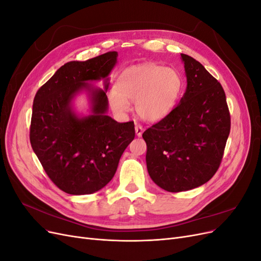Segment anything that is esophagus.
I'll return each instance as SVG.
<instances>
[{
  "label": "esophagus",
  "mask_w": 261,
  "mask_h": 261,
  "mask_svg": "<svg viewBox=\"0 0 261 261\" xmlns=\"http://www.w3.org/2000/svg\"><path fill=\"white\" fill-rule=\"evenodd\" d=\"M135 133H136V135H137L138 137H140L141 135H143V133H144V128L141 127L140 125H136V126H135Z\"/></svg>",
  "instance_id": "obj_1"
}]
</instances>
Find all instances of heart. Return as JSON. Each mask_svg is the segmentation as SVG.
<instances>
[{
	"label": "heart",
	"mask_w": 261,
	"mask_h": 261,
	"mask_svg": "<svg viewBox=\"0 0 261 261\" xmlns=\"http://www.w3.org/2000/svg\"><path fill=\"white\" fill-rule=\"evenodd\" d=\"M181 89L180 76L155 63H143L123 70L117 87L109 91L110 107L118 114L127 113L135 102L138 116L149 123L161 121L174 108Z\"/></svg>",
	"instance_id": "1"
}]
</instances>
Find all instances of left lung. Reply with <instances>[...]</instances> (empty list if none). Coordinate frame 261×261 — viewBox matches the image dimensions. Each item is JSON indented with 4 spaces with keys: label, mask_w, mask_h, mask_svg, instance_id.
Wrapping results in <instances>:
<instances>
[{
    "label": "left lung",
    "mask_w": 261,
    "mask_h": 261,
    "mask_svg": "<svg viewBox=\"0 0 261 261\" xmlns=\"http://www.w3.org/2000/svg\"><path fill=\"white\" fill-rule=\"evenodd\" d=\"M180 60L187 81L184 96L143 134L149 175L170 193L199 187L215 175L231 128L222 86L198 61L186 54Z\"/></svg>",
    "instance_id": "obj_1"
}]
</instances>
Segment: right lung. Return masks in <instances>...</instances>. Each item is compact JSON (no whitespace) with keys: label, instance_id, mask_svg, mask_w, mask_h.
<instances>
[{"label":"right lung","instance_id":"1","mask_svg":"<svg viewBox=\"0 0 261 261\" xmlns=\"http://www.w3.org/2000/svg\"><path fill=\"white\" fill-rule=\"evenodd\" d=\"M117 52L61 66L36 93L30 144L46 174L63 192L89 195L103 188L135 137L134 122L118 123L109 116V75ZM104 81L105 90L89 84ZM86 93L90 113L75 112L73 101Z\"/></svg>","mask_w":261,"mask_h":261}]
</instances>
